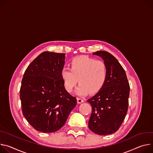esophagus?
<instances>
[{
	"label": "esophagus",
	"mask_w": 153,
	"mask_h": 153,
	"mask_svg": "<svg viewBox=\"0 0 153 153\" xmlns=\"http://www.w3.org/2000/svg\"><path fill=\"white\" fill-rule=\"evenodd\" d=\"M84 102V100L81 98H77V103L78 104H80V103H82Z\"/></svg>",
	"instance_id": "obj_1"
}]
</instances>
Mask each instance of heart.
I'll return each instance as SVG.
<instances>
[{
  "label": "heart",
  "instance_id": "1",
  "mask_svg": "<svg viewBox=\"0 0 153 153\" xmlns=\"http://www.w3.org/2000/svg\"><path fill=\"white\" fill-rule=\"evenodd\" d=\"M71 69L63 67L61 77L67 92L71 93L78 82L75 91L78 96H84L100 91L106 81L108 71L106 64L86 56L76 57L70 62Z\"/></svg>",
  "mask_w": 153,
  "mask_h": 153
}]
</instances>
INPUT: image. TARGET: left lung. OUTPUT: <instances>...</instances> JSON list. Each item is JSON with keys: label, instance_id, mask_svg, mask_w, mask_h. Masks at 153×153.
Wrapping results in <instances>:
<instances>
[{"label": "left lung", "instance_id": "obj_1", "mask_svg": "<svg viewBox=\"0 0 153 153\" xmlns=\"http://www.w3.org/2000/svg\"><path fill=\"white\" fill-rule=\"evenodd\" d=\"M93 55L103 59L108 75L103 88L87 101L92 109L88 126L94 133L106 135L116 132L125 119L129 84L123 68L112 55L106 51H98Z\"/></svg>", "mask_w": 153, "mask_h": 153}]
</instances>
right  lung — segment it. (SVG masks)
<instances>
[{"instance_id":"add662e5","label":"right lung","mask_w":153,"mask_h":153,"mask_svg":"<svg viewBox=\"0 0 153 153\" xmlns=\"http://www.w3.org/2000/svg\"><path fill=\"white\" fill-rule=\"evenodd\" d=\"M65 53L44 52L28 66L20 89L22 111L28 123L44 133L65 124L76 99L65 89L61 77Z\"/></svg>"}]
</instances>
